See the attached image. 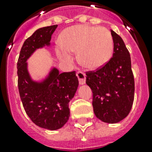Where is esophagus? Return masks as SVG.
<instances>
[{"mask_svg":"<svg viewBox=\"0 0 152 152\" xmlns=\"http://www.w3.org/2000/svg\"><path fill=\"white\" fill-rule=\"evenodd\" d=\"M76 76L79 80V83L80 85H83L86 82V75L84 72L81 71H79L77 73H76Z\"/></svg>","mask_w":152,"mask_h":152,"instance_id":"34e87169","label":"esophagus"}]
</instances>
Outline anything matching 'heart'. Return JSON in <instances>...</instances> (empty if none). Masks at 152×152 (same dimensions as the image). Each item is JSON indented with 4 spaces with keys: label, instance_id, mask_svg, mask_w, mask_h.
Here are the masks:
<instances>
[{
    "label": "heart",
    "instance_id": "obj_1",
    "mask_svg": "<svg viewBox=\"0 0 152 152\" xmlns=\"http://www.w3.org/2000/svg\"><path fill=\"white\" fill-rule=\"evenodd\" d=\"M55 49L57 58L64 64L72 61V53L85 69L96 70L104 66L112 57L113 37L109 30L89 25H75L64 29Z\"/></svg>",
    "mask_w": 152,
    "mask_h": 152
}]
</instances>
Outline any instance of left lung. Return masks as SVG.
<instances>
[{"label": "left lung", "instance_id": "left-lung-1", "mask_svg": "<svg viewBox=\"0 0 152 152\" xmlns=\"http://www.w3.org/2000/svg\"><path fill=\"white\" fill-rule=\"evenodd\" d=\"M113 40V57L101 69L88 72L86 83L92 91L95 116L114 124L126 118L134 100V77L131 58L122 39L110 30Z\"/></svg>", "mask_w": 152, "mask_h": 152}]
</instances>
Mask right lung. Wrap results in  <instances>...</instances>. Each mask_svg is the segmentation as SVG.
Listing matches in <instances>:
<instances>
[{
    "instance_id": "add662e5",
    "label": "right lung",
    "mask_w": 152,
    "mask_h": 152,
    "mask_svg": "<svg viewBox=\"0 0 152 152\" xmlns=\"http://www.w3.org/2000/svg\"><path fill=\"white\" fill-rule=\"evenodd\" d=\"M57 25L36 30L25 40L17 62L18 88L27 116L39 127L57 130L63 127L70 116L69 102L79 85L76 72L60 73L53 67L41 80H34L27 60L37 50L50 46L51 36Z\"/></svg>"
}]
</instances>
